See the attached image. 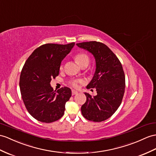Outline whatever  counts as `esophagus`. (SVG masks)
Segmentation results:
<instances>
[{
	"instance_id": "1",
	"label": "esophagus",
	"mask_w": 156,
	"mask_h": 156,
	"mask_svg": "<svg viewBox=\"0 0 156 156\" xmlns=\"http://www.w3.org/2000/svg\"><path fill=\"white\" fill-rule=\"evenodd\" d=\"M72 95H75V94H77L78 93V91L75 90H72Z\"/></svg>"
}]
</instances>
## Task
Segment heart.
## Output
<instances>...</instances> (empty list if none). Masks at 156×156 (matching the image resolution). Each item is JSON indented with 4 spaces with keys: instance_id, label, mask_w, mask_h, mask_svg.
<instances>
[{
    "instance_id": "b5f03b06",
    "label": "heart",
    "mask_w": 156,
    "mask_h": 156,
    "mask_svg": "<svg viewBox=\"0 0 156 156\" xmlns=\"http://www.w3.org/2000/svg\"><path fill=\"white\" fill-rule=\"evenodd\" d=\"M75 59L81 67L83 65H86V64L88 65L89 62V58L88 55L83 52L78 53V54H76L75 56ZM62 68H63V66L62 65L60 66V69H62ZM80 82H81L80 81L76 80V79H73V80H71L69 81V84L72 87H75V88H77V87H78V86H79V83Z\"/></svg>"
}]
</instances>
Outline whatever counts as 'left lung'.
Masks as SVG:
<instances>
[{
    "label": "left lung",
    "mask_w": 156,
    "mask_h": 156,
    "mask_svg": "<svg viewBox=\"0 0 156 156\" xmlns=\"http://www.w3.org/2000/svg\"><path fill=\"white\" fill-rule=\"evenodd\" d=\"M77 45L92 54L96 62L95 72L87 88H95L97 94L92 97L85 93L87 100L81 107L82 115L89 120L102 122L111 117L122 102L125 90L122 64L104 44L92 41Z\"/></svg>",
    "instance_id": "left-lung-1"
}]
</instances>
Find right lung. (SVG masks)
<instances>
[{"instance_id": "right-lung-1", "label": "right lung", "mask_w": 156, "mask_h": 156, "mask_svg": "<svg viewBox=\"0 0 156 156\" xmlns=\"http://www.w3.org/2000/svg\"><path fill=\"white\" fill-rule=\"evenodd\" d=\"M74 45L44 44L32 52L22 68L19 83L22 100L28 112L41 122H54L64 115L71 90L67 87L54 90L50 82L59 75L61 63Z\"/></svg>"}]
</instances>
